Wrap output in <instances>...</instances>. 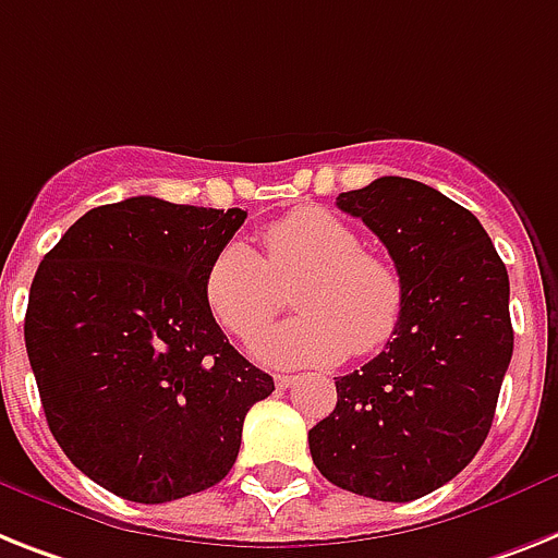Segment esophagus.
<instances>
[{
  "label": "esophagus",
  "instance_id": "esophagus-1",
  "mask_svg": "<svg viewBox=\"0 0 558 558\" xmlns=\"http://www.w3.org/2000/svg\"><path fill=\"white\" fill-rule=\"evenodd\" d=\"M299 381V376H293V373H279V376H276V388H293V385H296Z\"/></svg>",
  "mask_w": 558,
  "mask_h": 558
}]
</instances>
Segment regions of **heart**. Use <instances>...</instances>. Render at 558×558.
Wrapping results in <instances>:
<instances>
[{
    "label": "heart",
    "mask_w": 558,
    "mask_h": 558,
    "mask_svg": "<svg viewBox=\"0 0 558 558\" xmlns=\"http://www.w3.org/2000/svg\"><path fill=\"white\" fill-rule=\"evenodd\" d=\"M268 256L228 242L205 276L207 307L228 333L251 342L276 319L282 288H293L296 319L270 330L256 356L270 365H333L381 351L399 330L404 284L390 262L322 207H296L262 233Z\"/></svg>",
    "instance_id": "1"
}]
</instances>
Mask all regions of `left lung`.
Segmentation results:
<instances>
[{
  "label": "left lung",
  "mask_w": 558,
  "mask_h": 558,
  "mask_svg": "<svg viewBox=\"0 0 558 558\" xmlns=\"http://www.w3.org/2000/svg\"><path fill=\"white\" fill-rule=\"evenodd\" d=\"M388 247L404 311L388 348L336 379L311 427L313 464L342 490L413 501L471 464L494 425L513 356L505 262L471 210L434 187L381 177L336 196Z\"/></svg>",
  "instance_id": "8db88e82"
}]
</instances>
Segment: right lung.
Wrapping results in <instances>:
<instances>
[{"mask_svg":"<svg viewBox=\"0 0 558 558\" xmlns=\"http://www.w3.org/2000/svg\"><path fill=\"white\" fill-rule=\"evenodd\" d=\"M242 207L131 196L87 210L45 253L25 348L45 418L87 478L140 505L222 482L274 379L228 342L205 299Z\"/></svg>","mask_w":558,"mask_h":558,"instance_id":"add662e5","label":"right lung"}]
</instances>
